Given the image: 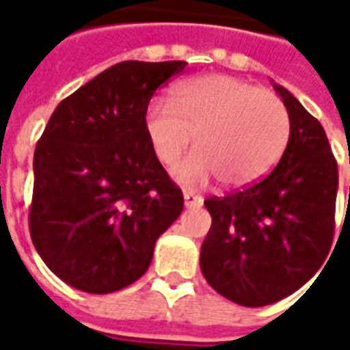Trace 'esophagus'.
I'll return each instance as SVG.
<instances>
[{
	"label": "esophagus",
	"mask_w": 350,
	"mask_h": 350,
	"mask_svg": "<svg viewBox=\"0 0 350 350\" xmlns=\"http://www.w3.org/2000/svg\"><path fill=\"white\" fill-rule=\"evenodd\" d=\"M202 197H198V195H193L191 191H185L183 193V204H185V208H200L202 206Z\"/></svg>",
	"instance_id": "esophagus-1"
}]
</instances>
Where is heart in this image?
<instances>
[{
    "label": "heart",
    "instance_id": "b5f03b06",
    "mask_svg": "<svg viewBox=\"0 0 350 350\" xmlns=\"http://www.w3.org/2000/svg\"><path fill=\"white\" fill-rule=\"evenodd\" d=\"M144 129L152 152L167 167L195 142L197 150L172 170L183 185H206L217 176L223 185L243 187L278 165L291 118L275 93L236 77L208 75L176 86L172 103L150 100Z\"/></svg>",
    "mask_w": 350,
    "mask_h": 350
}]
</instances>
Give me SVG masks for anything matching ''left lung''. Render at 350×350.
<instances>
[{"label":"left lung","mask_w":350,"mask_h":350,"mask_svg":"<svg viewBox=\"0 0 350 350\" xmlns=\"http://www.w3.org/2000/svg\"><path fill=\"white\" fill-rule=\"evenodd\" d=\"M291 137L264 180L227 197L204 200L212 228L200 270L227 300L262 308L283 300L323 266L334 240L338 163L323 125L279 84Z\"/></svg>","instance_id":"left-lung-1"}]
</instances>
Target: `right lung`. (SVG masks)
Here are the masks:
<instances>
[{
  "label": "right lung",
  "mask_w": 350,
  "mask_h": 350,
  "mask_svg": "<svg viewBox=\"0 0 350 350\" xmlns=\"http://www.w3.org/2000/svg\"><path fill=\"white\" fill-rule=\"evenodd\" d=\"M185 62H122L64 99L33 155L29 232L67 285L116 293L150 268L183 195L150 148L146 108Z\"/></svg>",
  "instance_id": "obj_1"
}]
</instances>
